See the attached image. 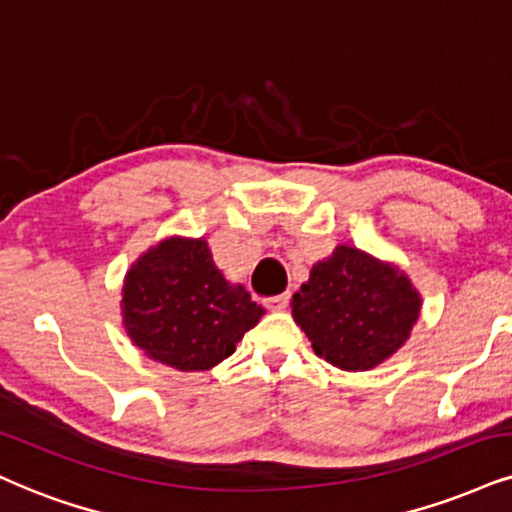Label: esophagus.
Returning <instances> with one entry per match:
<instances>
[{
    "mask_svg": "<svg viewBox=\"0 0 512 512\" xmlns=\"http://www.w3.org/2000/svg\"><path fill=\"white\" fill-rule=\"evenodd\" d=\"M289 306V294H277V296H270V299H266V308L268 311H285V308Z\"/></svg>",
    "mask_w": 512,
    "mask_h": 512,
    "instance_id": "esophagus-1",
    "label": "esophagus"
}]
</instances>
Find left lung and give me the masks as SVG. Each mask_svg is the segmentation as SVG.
Returning a JSON list of instances; mask_svg holds the SVG:
<instances>
[{
	"mask_svg": "<svg viewBox=\"0 0 512 512\" xmlns=\"http://www.w3.org/2000/svg\"><path fill=\"white\" fill-rule=\"evenodd\" d=\"M422 299L408 275L356 246H337L292 299L296 325L334 368L370 370L406 344Z\"/></svg>",
	"mask_w": 512,
	"mask_h": 512,
	"instance_id": "1",
	"label": "left lung"
}]
</instances>
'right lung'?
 Instances as JSON below:
<instances>
[{
	"instance_id": "obj_1",
	"label": "right lung",
	"mask_w": 512,
	"mask_h": 512,
	"mask_svg": "<svg viewBox=\"0 0 512 512\" xmlns=\"http://www.w3.org/2000/svg\"><path fill=\"white\" fill-rule=\"evenodd\" d=\"M121 308L132 344L182 372L225 361L266 313L225 280L206 239L185 237L163 239L132 263Z\"/></svg>"
}]
</instances>
